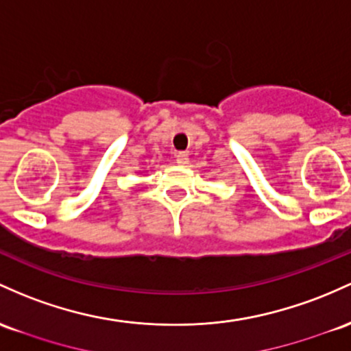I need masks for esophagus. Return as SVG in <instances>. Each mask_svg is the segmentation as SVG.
Returning <instances> with one entry per match:
<instances>
[{"label":"esophagus","instance_id":"obj_1","mask_svg":"<svg viewBox=\"0 0 351 351\" xmlns=\"http://www.w3.org/2000/svg\"><path fill=\"white\" fill-rule=\"evenodd\" d=\"M188 161H190V158H188V153L180 152L178 155H176V163L182 165V167H184V165H188Z\"/></svg>","mask_w":351,"mask_h":351}]
</instances>
